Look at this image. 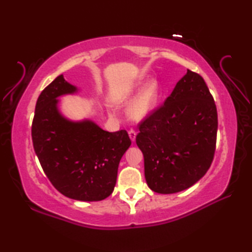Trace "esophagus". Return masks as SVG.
Returning <instances> with one entry per match:
<instances>
[{
    "label": "esophagus",
    "mask_w": 252,
    "mask_h": 252,
    "mask_svg": "<svg viewBox=\"0 0 252 252\" xmlns=\"http://www.w3.org/2000/svg\"><path fill=\"white\" fill-rule=\"evenodd\" d=\"M129 136H130L131 141L134 142L135 141V138H136V132L134 130H130L129 131Z\"/></svg>",
    "instance_id": "34e87169"
}]
</instances>
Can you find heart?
Segmentation results:
<instances>
[{
    "label": "heart",
    "instance_id": "heart-1",
    "mask_svg": "<svg viewBox=\"0 0 252 252\" xmlns=\"http://www.w3.org/2000/svg\"><path fill=\"white\" fill-rule=\"evenodd\" d=\"M133 91H130L121 95L118 99V103L126 104L133 96ZM160 100V84L156 79L149 80L144 84L142 90L136 95L135 99L131 102L127 108V114L135 121H141L148 118L153 111L157 109Z\"/></svg>",
    "mask_w": 252,
    "mask_h": 252
}]
</instances>
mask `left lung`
I'll return each mask as SVG.
<instances>
[{
	"mask_svg": "<svg viewBox=\"0 0 252 252\" xmlns=\"http://www.w3.org/2000/svg\"><path fill=\"white\" fill-rule=\"evenodd\" d=\"M139 126L135 142L143 153L147 185L155 192H180L198 182L210 168L218 114L198 73L187 70L163 105Z\"/></svg>",
	"mask_w": 252,
	"mask_h": 252,
	"instance_id": "8db88e82",
	"label": "left lung"
}]
</instances>
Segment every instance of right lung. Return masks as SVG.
<instances>
[{
  "mask_svg": "<svg viewBox=\"0 0 252 252\" xmlns=\"http://www.w3.org/2000/svg\"><path fill=\"white\" fill-rule=\"evenodd\" d=\"M79 91L63 74L42 91L32 123L33 147L46 177L63 195L101 201L113 192L131 140L126 130L108 132L90 119L73 121L63 116L59 97Z\"/></svg>",
  "mask_w": 252,
  "mask_h": 252,
  "instance_id": "obj_1",
  "label": "right lung"
}]
</instances>
